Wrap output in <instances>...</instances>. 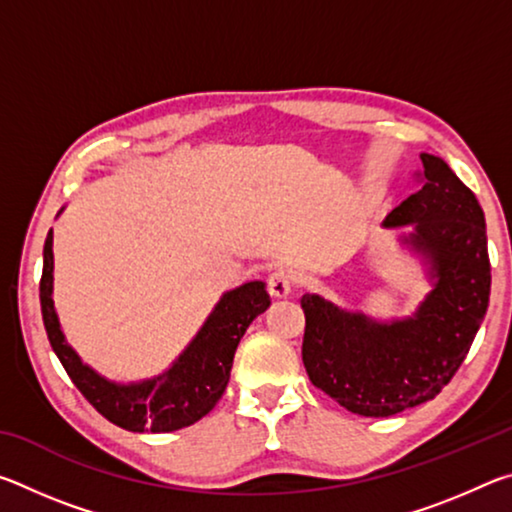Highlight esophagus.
Instances as JSON below:
<instances>
[{"instance_id":"34e87169","label":"esophagus","mask_w":512,"mask_h":512,"mask_svg":"<svg viewBox=\"0 0 512 512\" xmlns=\"http://www.w3.org/2000/svg\"><path fill=\"white\" fill-rule=\"evenodd\" d=\"M268 291H271L273 298H287L293 291V277L287 268L277 266L268 275Z\"/></svg>"}]
</instances>
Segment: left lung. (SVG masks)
I'll return each instance as SVG.
<instances>
[{
	"label": "left lung",
	"mask_w": 512,
	"mask_h": 512,
	"mask_svg": "<svg viewBox=\"0 0 512 512\" xmlns=\"http://www.w3.org/2000/svg\"><path fill=\"white\" fill-rule=\"evenodd\" d=\"M424 183L384 219L429 284L409 316H370L318 293L300 298L311 384L350 413L386 418L429 402L470 352L488 311L490 259L485 216L449 164L420 153Z\"/></svg>",
	"instance_id": "left-lung-1"
}]
</instances>
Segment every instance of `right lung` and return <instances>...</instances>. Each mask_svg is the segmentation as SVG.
Wrapping results in <instances>:
<instances>
[{"mask_svg":"<svg viewBox=\"0 0 512 512\" xmlns=\"http://www.w3.org/2000/svg\"><path fill=\"white\" fill-rule=\"evenodd\" d=\"M65 207H60L58 216ZM271 307L266 282L250 280L221 293L194 339L169 368L146 379L115 381L81 359L60 325L54 305V230L42 250L40 309L51 348L69 379L103 418L126 431L169 433L210 413L230 381L232 359L248 325Z\"/></svg>","mask_w":512,"mask_h":512,"instance_id":"1","label":"right lung"}]
</instances>
